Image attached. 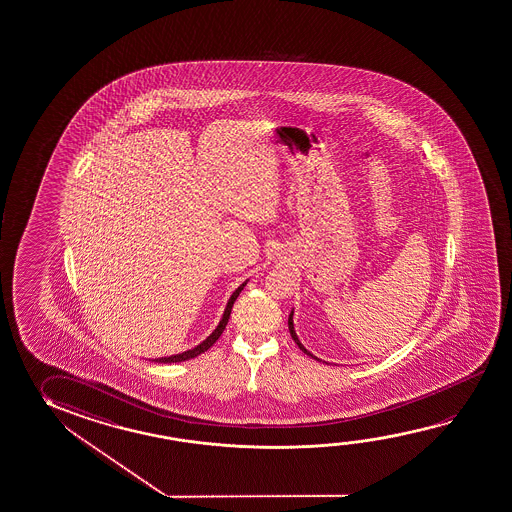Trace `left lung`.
Wrapping results in <instances>:
<instances>
[{"instance_id":"obj_1","label":"left lung","mask_w":512,"mask_h":512,"mask_svg":"<svg viewBox=\"0 0 512 512\" xmlns=\"http://www.w3.org/2000/svg\"><path fill=\"white\" fill-rule=\"evenodd\" d=\"M288 329H290V334H292L293 341L299 345V349H301L304 354H308L309 357H313V359H317V361H322L320 357L313 356V354H311V352H309V350L306 349L304 345H302L301 340H299V336H297V333H295V325H293V309L292 313H290V317H288ZM322 363H327V361H322Z\"/></svg>"}]
</instances>
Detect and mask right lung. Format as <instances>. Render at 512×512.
<instances>
[{"instance_id":"1","label":"right lung","mask_w":512,"mask_h":512,"mask_svg":"<svg viewBox=\"0 0 512 512\" xmlns=\"http://www.w3.org/2000/svg\"><path fill=\"white\" fill-rule=\"evenodd\" d=\"M249 283V279H245L244 283L240 284L238 288H236L235 292L231 293V297H229L228 304H226V308H224V313H222V318H220L219 324L217 327L211 331L210 336L206 338V340L201 341L199 345H195L194 349L185 350V352H181V354H174V356L167 357H155L153 361L155 363H181V361H188V359H192V357H197L199 354H203L206 350L210 349L211 345L215 343V341L219 340L220 334L224 333V329H226V325H228L229 317H231V309H233V304H235L236 299H238V295L240 292L244 290L245 284Z\"/></svg>"}]
</instances>
